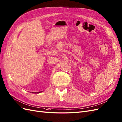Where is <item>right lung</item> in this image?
Instances as JSON below:
<instances>
[{
  "label": "right lung",
  "instance_id": "1",
  "mask_svg": "<svg viewBox=\"0 0 122 122\" xmlns=\"http://www.w3.org/2000/svg\"><path fill=\"white\" fill-rule=\"evenodd\" d=\"M42 91H41V92H32V93H40V92H42Z\"/></svg>",
  "mask_w": 122,
  "mask_h": 122
}]
</instances>
